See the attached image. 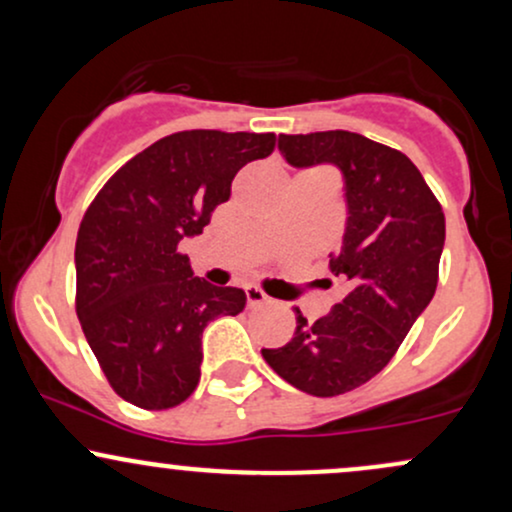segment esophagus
<instances>
[{
  "label": "esophagus",
  "mask_w": 512,
  "mask_h": 512,
  "mask_svg": "<svg viewBox=\"0 0 512 512\" xmlns=\"http://www.w3.org/2000/svg\"><path fill=\"white\" fill-rule=\"evenodd\" d=\"M245 298H248L250 308H257V305L267 303V293L257 289V286H245Z\"/></svg>",
  "instance_id": "1"
}]
</instances>
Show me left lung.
Listing matches in <instances>:
<instances>
[{"instance_id": "1", "label": "left lung", "mask_w": 512, "mask_h": 512, "mask_svg": "<svg viewBox=\"0 0 512 512\" xmlns=\"http://www.w3.org/2000/svg\"><path fill=\"white\" fill-rule=\"evenodd\" d=\"M279 154L293 168L342 173L346 231L330 267L346 296L315 322L293 308L291 342L262 356L301 392L337 397L378 375L431 303L445 216L419 168L363 134H279Z\"/></svg>"}]
</instances>
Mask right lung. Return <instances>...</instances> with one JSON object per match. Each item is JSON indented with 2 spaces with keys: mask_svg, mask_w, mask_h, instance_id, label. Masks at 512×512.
Returning <instances> with one entry per match:
<instances>
[{
  "mask_svg": "<svg viewBox=\"0 0 512 512\" xmlns=\"http://www.w3.org/2000/svg\"><path fill=\"white\" fill-rule=\"evenodd\" d=\"M272 132L190 129L158 139L105 182L76 236V315L113 390L170 409L199 383L202 332L238 315L245 291L192 274L195 238L245 163L274 151Z\"/></svg>",
  "mask_w": 512,
  "mask_h": 512,
  "instance_id": "1",
  "label": "right lung"
}]
</instances>
